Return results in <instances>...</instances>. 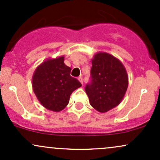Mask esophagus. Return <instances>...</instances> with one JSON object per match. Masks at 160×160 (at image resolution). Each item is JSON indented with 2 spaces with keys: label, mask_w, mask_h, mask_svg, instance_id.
<instances>
[{
  "label": "esophagus",
  "mask_w": 160,
  "mask_h": 160,
  "mask_svg": "<svg viewBox=\"0 0 160 160\" xmlns=\"http://www.w3.org/2000/svg\"><path fill=\"white\" fill-rule=\"evenodd\" d=\"M78 80H79V81H80V82H81V83L82 84V82H82V77H79Z\"/></svg>",
  "instance_id": "34e87169"
}]
</instances>
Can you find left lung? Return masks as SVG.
<instances>
[{"label": "left lung", "instance_id": "8db88e82", "mask_svg": "<svg viewBox=\"0 0 160 160\" xmlns=\"http://www.w3.org/2000/svg\"><path fill=\"white\" fill-rule=\"evenodd\" d=\"M91 81L85 90L89 103L96 111L105 113L122 102L128 78L120 60L107 52H98L92 60Z\"/></svg>", "mask_w": 160, "mask_h": 160}]
</instances>
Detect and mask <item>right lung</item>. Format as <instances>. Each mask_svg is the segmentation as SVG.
Listing matches in <instances>:
<instances>
[{"label":"right lung","instance_id":"add662e5","mask_svg":"<svg viewBox=\"0 0 160 160\" xmlns=\"http://www.w3.org/2000/svg\"><path fill=\"white\" fill-rule=\"evenodd\" d=\"M64 56L47 59L37 68L32 78V87L43 107L61 111L69 103L70 96L82 86L71 76V68L64 63Z\"/></svg>","mask_w":160,"mask_h":160}]
</instances>
